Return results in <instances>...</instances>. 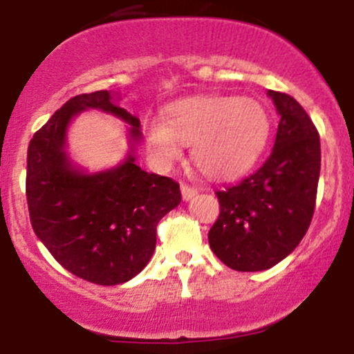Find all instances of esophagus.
Masks as SVG:
<instances>
[{"instance_id": "esophagus-1", "label": "esophagus", "mask_w": 354, "mask_h": 354, "mask_svg": "<svg viewBox=\"0 0 354 354\" xmlns=\"http://www.w3.org/2000/svg\"><path fill=\"white\" fill-rule=\"evenodd\" d=\"M181 194H183V200L188 201L191 198H194L198 194V188L196 186H191V185H186V183H183L181 185Z\"/></svg>"}]
</instances>
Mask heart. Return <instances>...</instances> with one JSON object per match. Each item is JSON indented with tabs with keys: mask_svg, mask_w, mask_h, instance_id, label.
<instances>
[{
	"mask_svg": "<svg viewBox=\"0 0 354 354\" xmlns=\"http://www.w3.org/2000/svg\"><path fill=\"white\" fill-rule=\"evenodd\" d=\"M270 128V113L258 100L193 96L169 104L163 121L148 123L146 145L165 166L181 160V145L191 146V156L203 174L231 180L256 163Z\"/></svg>",
	"mask_w": 354,
	"mask_h": 354,
	"instance_id": "obj_1",
	"label": "heart"
}]
</instances>
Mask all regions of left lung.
<instances>
[{"mask_svg":"<svg viewBox=\"0 0 354 354\" xmlns=\"http://www.w3.org/2000/svg\"><path fill=\"white\" fill-rule=\"evenodd\" d=\"M279 115L273 151L258 171L216 191L219 216L208 233L231 270L263 271L299 245L316 205L321 145L316 126L293 96L268 91Z\"/></svg>","mask_w":354,"mask_h":354,"instance_id":"obj_1","label":"left lung"}]
</instances>
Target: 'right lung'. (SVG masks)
Masks as SVG:
<instances>
[{"instance_id": "1", "label": "right lung", "mask_w": 354, "mask_h": 354, "mask_svg": "<svg viewBox=\"0 0 354 354\" xmlns=\"http://www.w3.org/2000/svg\"><path fill=\"white\" fill-rule=\"evenodd\" d=\"M95 108L131 124L141 138L140 120L116 106L108 91L68 100L28 146L26 200L31 226L64 270L89 283L113 286L129 281L151 259L156 226L181 203L180 185L146 173L133 153L123 165L95 174L73 168L64 153L73 116Z\"/></svg>"}]
</instances>
